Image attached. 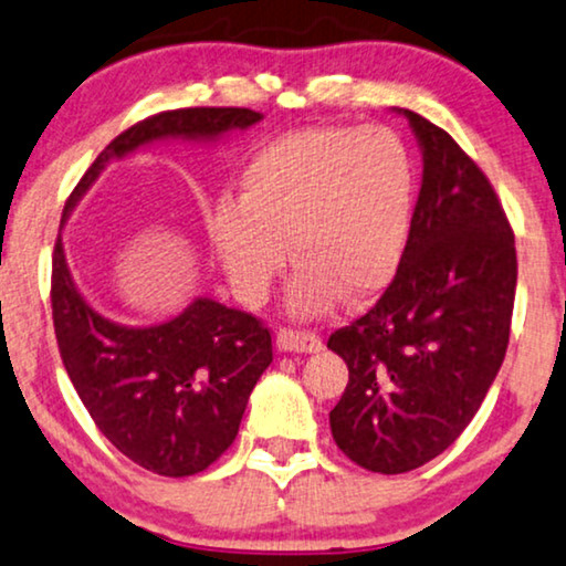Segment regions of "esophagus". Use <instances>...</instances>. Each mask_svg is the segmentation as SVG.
<instances>
[{
  "label": "esophagus",
  "instance_id": "esophagus-1",
  "mask_svg": "<svg viewBox=\"0 0 566 566\" xmlns=\"http://www.w3.org/2000/svg\"><path fill=\"white\" fill-rule=\"evenodd\" d=\"M276 347L284 353H321L324 342L316 332H295V328H279Z\"/></svg>",
  "mask_w": 566,
  "mask_h": 566
}]
</instances>
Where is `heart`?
Masks as SVG:
<instances>
[{
    "instance_id": "b5f03b06",
    "label": "heart",
    "mask_w": 566,
    "mask_h": 566,
    "mask_svg": "<svg viewBox=\"0 0 566 566\" xmlns=\"http://www.w3.org/2000/svg\"><path fill=\"white\" fill-rule=\"evenodd\" d=\"M415 213V161L381 125L300 127L250 156L240 198L219 196L209 234L232 287L261 303L290 253L287 307L311 318L339 292L366 297L402 261Z\"/></svg>"
}]
</instances>
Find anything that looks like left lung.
Here are the masks:
<instances>
[{
    "instance_id": "1",
    "label": "left lung",
    "mask_w": 566,
    "mask_h": 566,
    "mask_svg": "<svg viewBox=\"0 0 566 566\" xmlns=\"http://www.w3.org/2000/svg\"><path fill=\"white\" fill-rule=\"evenodd\" d=\"M423 180L391 284L363 318L328 336L349 368L332 412L336 447L397 475L457 441L502 368L517 253L489 177L452 135L410 109Z\"/></svg>"
}]
</instances>
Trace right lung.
<instances>
[{
	"label": "right lung",
	"instance_id": "add662e5",
	"mask_svg": "<svg viewBox=\"0 0 566 566\" xmlns=\"http://www.w3.org/2000/svg\"><path fill=\"white\" fill-rule=\"evenodd\" d=\"M263 114L238 106L161 112L117 135L64 206L62 224L109 161L156 140L217 143ZM52 316L77 397L106 439L156 475L185 478L217 462L240 431L250 391L271 366V334L250 313L196 297L175 318L127 326L77 290L62 234L52 261Z\"/></svg>",
	"mask_w": 566,
	"mask_h": 566
}]
</instances>
